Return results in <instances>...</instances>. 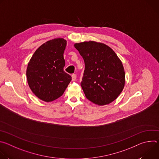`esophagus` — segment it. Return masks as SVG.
Returning <instances> with one entry per match:
<instances>
[{
	"mask_svg": "<svg viewBox=\"0 0 159 159\" xmlns=\"http://www.w3.org/2000/svg\"><path fill=\"white\" fill-rule=\"evenodd\" d=\"M77 79V75L75 74H72V81H75Z\"/></svg>",
	"mask_w": 159,
	"mask_h": 159,
	"instance_id": "1",
	"label": "esophagus"
}]
</instances>
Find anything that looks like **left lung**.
<instances>
[{
    "label": "left lung",
    "instance_id": "obj_1",
    "mask_svg": "<svg viewBox=\"0 0 159 159\" xmlns=\"http://www.w3.org/2000/svg\"><path fill=\"white\" fill-rule=\"evenodd\" d=\"M74 47L85 63L80 85L85 97L99 106L114 101L125 83V70L117 55L106 44L93 41L75 43Z\"/></svg>",
    "mask_w": 159,
    "mask_h": 159
}]
</instances>
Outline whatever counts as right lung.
<instances>
[{
  "label": "right lung",
  "instance_id": "obj_1",
  "mask_svg": "<svg viewBox=\"0 0 159 159\" xmlns=\"http://www.w3.org/2000/svg\"><path fill=\"white\" fill-rule=\"evenodd\" d=\"M66 45V41L63 38L48 41L36 50L28 63V85L43 101L51 102L61 96L72 80L63 70Z\"/></svg>",
  "mask_w": 159,
  "mask_h": 159
}]
</instances>
